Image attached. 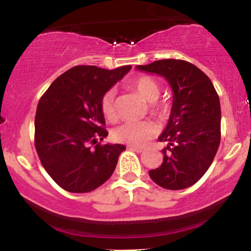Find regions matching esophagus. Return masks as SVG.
I'll list each match as a JSON object with an SVG mask.
<instances>
[{
	"label": "esophagus",
	"mask_w": 251,
	"mask_h": 251,
	"mask_svg": "<svg viewBox=\"0 0 251 251\" xmlns=\"http://www.w3.org/2000/svg\"><path fill=\"white\" fill-rule=\"evenodd\" d=\"M129 150H133V151L138 152V153H140V152L144 151V148H142V146H135V145H129L128 146Z\"/></svg>",
	"instance_id": "1"
}]
</instances>
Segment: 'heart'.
I'll use <instances>...</instances> for the list:
<instances>
[{
    "label": "heart",
    "mask_w": 251,
    "mask_h": 251,
    "mask_svg": "<svg viewBox=\"0 0 251 251\" xmlns=\"http://www.w3.org/2000/svg\"><path fill=\"white\" fill-rule=\"evenodd\" d=\"M129 87L137 92L145 101L150 103V111L160 122H165L172 111L171 102L168 100H157L160 93V86L153 77L148 75L137 76L129 81ZM116 93L113 89H108L100 99V109L107 120H114L117 117ZM155 134V127L151 122L125 123L117 127L113 132L114 139L118 143L129 144L139 146L148 142Z\"/></svg>",
    "instance_id": "b5f03b06"
}]
</instances>
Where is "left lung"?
I'll use <instances>...</instances> for the list:
<instances>
[{"mask_svg":"<svg viewBox=\"0 0 251 251\" xmlns=\"http://www.w3.org/2000/svg\"><path fill=\"white\" fill-rule=\"evenodd\" d=\"M168 80L174 92L172 111L159 142L162 165L150 170L151 179L168 190L194 185L208 171L221 143V103L217 92L205 73L184 60H158L137 66Z\"/></svg>","mask_w":251,"mask_h":251,"instance_id":"8db88e82","label":"left lung"}]
</instances>
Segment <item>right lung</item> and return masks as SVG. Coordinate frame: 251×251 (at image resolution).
Instances as JSON below:
<instances>
[{
	"label": "right lung",
	"instance_id": "right-lung-1",
	"mask_svg": "<svg viewBox=\"0 0 251 251\" xmlns=\"http://www.w3.org/2000/svg\"><path fill=\"white\" fill-rule=\"evenodd\" d=\"M131 68L75 66L54 80L37 103V155L51 179L66 191H93L113 174L126 148L99 143L108 135L100 99Z\"/></svg>",
	"mask_w": 251,
	"mask_h": 251
}]
</instances>
